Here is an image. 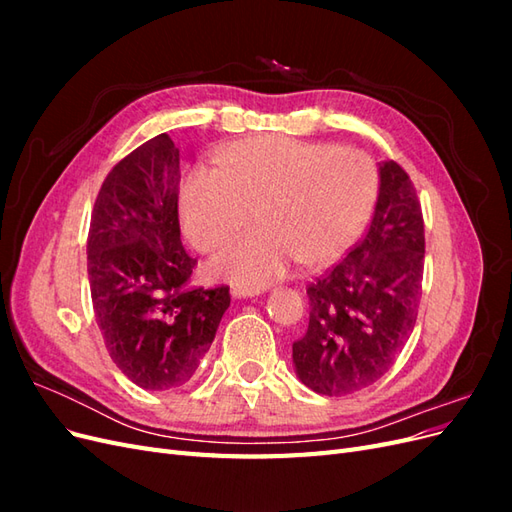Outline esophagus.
<instances>
[{"mask_svg": "<svg viewBox=\"0 0 512 512\" xmlns=\"http://www.w3.org/2000/svg\"><path fill=\"white\" fill-rule=\"evenodd\" d=\"M258 294H262L260 288H245V286L232 288V297L235 299H252V297H258Z\"/></svg>", "mask_w": 512, "mask_h": 512, "instance_id": "1", "label": "esophagus"}]
</instances>
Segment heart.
Here are the masks:
<instances>
[{
	"label": "heart",
	"mask_w": 512,
	"mask_h": 512,
	"mask_svg": "<svg viewBox=\"0 0 512 512\" xmlns=\"http://www.w3.org/2000/svg\"><path fill=\"white\" fill-rule=\"evenodd\" d=\"M218 168L192 166L179 183L185 237L220 250L256 220L254 235L215 256L209 271L243 286H267L301 262L322 269L342 258L369 218L378 168L367 153L284 136L226 145Z\"/></svg>",
	"instance_id": "1"
}]
</instances>
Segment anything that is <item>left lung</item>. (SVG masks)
Wrapping results in <instances>:
<instances>
[{
	"mask_svg": "<svg viewBox=\"0 0 512 512\" xmlns=\"http://www.w3.org/2000/svg\"><path fill=\"white\" fill-rule=\"evenodd\" d=\"M367 235L307 288L309 324L292 344L299 380L342 397L380 380L414 329L421 303L425 228L421 203L397 162L378 168Z\"/></svg>",
	"mask_w": 512,
	"mask_h": 512,
	"instance_id": "8db88e82",
	"label": "left lung"
}]
</instances>
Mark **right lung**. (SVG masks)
I'll return each mask as SVG.
<instances>
[{
    "mask_svg": "<svg viewBox=\"0 0 512 512\" xmlns=\"http://www.w3.org/2000/svg\"><path fill=\"white\" fill-rule=\"evenodd\" d=\"M179 149L168 134L106 175L91 213L87 273L113 363L147 391L188 384L230 305L228 286L190 288L196 260L181 245Z\"/></svg>",
    "mask_w": 512,
    "mask_h": 512,
    "instance_id": "add662e5",
    "label": "right lung"
}]
</instances>
